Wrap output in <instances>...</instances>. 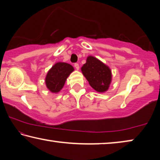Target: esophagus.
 <instances>
[{
    "instance_id": "esophagus-1",
    "label": "esophagus",
    "mask_w": 160,
    "mask_h": 160,
    "mask_svg": "<svg viewBox=\"0 0 160 160\" xmlns=\"http://www.w3.org/2000/svg\"><path fill=\"white\" fill-rule=\"evenodd\" d=\"M74 66H75V68H76V70H79V68H80L79 64H78V63H75L74 64Z\"/></svg>"
}]
</instances>
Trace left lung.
I'll use <instances>...</instances> for the list:
<instances>
[{
  "label": "left lung",
  "instance_id": "8db88e82",
  "mask_svg": "<svg viewBox=\"0 0 160 160\" xmlns=\"http://www.w3.org/2000/svg\"><path fill=\"white\" fill-rule=\"evenodd\" d=\"M81 70L94 90L104 92L109 89L112 82V70L99 59L88 56Z\"/></svg>",
  "mask_w": 160,
  "mask_h": 160
}]
</instances>
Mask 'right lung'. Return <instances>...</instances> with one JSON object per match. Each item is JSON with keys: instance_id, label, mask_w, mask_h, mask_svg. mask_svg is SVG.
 <instances>
[{"instance_id": "1", "label": "right lung", "mask_w": 160, "mask_h": 160, "mask_svg": "<svg viewBox=\"0 0 160 160\" xmlns=\"http://www.w3.org/2000/svg\"><path fill=\"white\" fill-rule=\"evenodd\" d=\"M74 68L71 65L58 62L53 65L48 70L45 78L47 88L51 92L57 93L63 88L67 78L73 71Z\"/></svg>"}]
</instances>
